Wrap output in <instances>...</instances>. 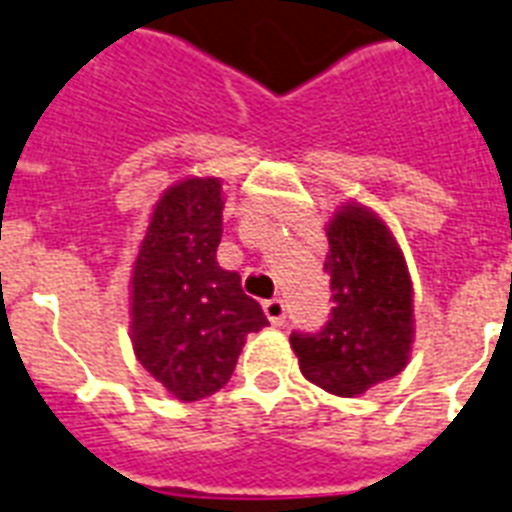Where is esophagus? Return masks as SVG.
<instances>
[{
  "instance_id": "esophagus-1",
  "label": "esophagus",
  "mask_w": 512,
  "mask_h": 512,
  "mask_svg": "<svg viewBox=\"0 0 512 512\" xmlns=\"http://www.w3.org/2000/svg\"><path fill=\"white\" fill-rule=\"evenodd\" d=\"M264 314H267V320L272 322V325L280 327L282 322H285V304H282L280 298H269V301H264Z\"/></svg>"
}]
</instances>
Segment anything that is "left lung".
I'll use <instances>...</instances> for the list:
<instances>
[{
  "label": "left lung",
  "instance_id": "left-lung-1",
  "mask_svg": "<svg viewBox=\"0 0 512 512\" xmlns=\"http://www.w3.org/2000/svg\"><path fill=\"white\" fill-rule=\"evenodd\" d=\"M325 232L333 314L317 335H290V349L309 383L354 399L410 362L415 290L402 245L370 206L343 203Z\"/></svg>",
  "mask_w": 512,
  "mask_h": 512
}]
</instances>
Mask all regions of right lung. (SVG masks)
<instances>
[{
	"label": "right lung",
	"mask_w": 512,
	"mask_h": 512,
	"mask_svg": "<svg viewBox=\"0 0 512 512\" xmlns=\"http://www.w3.org/2000/svg\"><path fill=\"white\" fill-rule=\"evenodd\" d=\"M224 187L179 179L155 200L129 280V338L140 365L179 402L227 386L248 333L267 317L240 275L219 267Z\"/></svg>",
	"instance_id": "obj_1"
}]
</instances>
